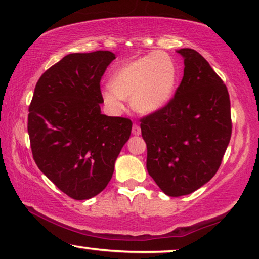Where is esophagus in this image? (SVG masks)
Returning a JSON list of instances; mask_svg holds the SVG:
<instances>
[{
	"label": "esophagus",
	"mask_w": 259,
	"mask_h": 259,
	"mask_svg": "<svg viewBox=\"0 0 259 259\" xmlns=\"http://www.w3.org/2000/svg\"><path fill=\"white\" fill-rule=\"evenodd\" d=\"M132 133L134 134V136H140V134H141L140 126L137 125V123H134L133 127H132Z\"/></svg>",
	"instance_id": "esophagus-1"
}]
</instances>
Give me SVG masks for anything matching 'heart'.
<instances>
[{"mask_svg": "<svg viewBox=\"0 0 259 259\" xmlns=\"http://www.w3.org/2000/svg\"><path fill=\"white\" fill-rule=\"evenodd\" d=\"M178 72L171 56L153 52L126 63L102 92L105 104L113 111L123 108V99L141 114H152L167 105L175 93Z\"/></svg>", "mask_w": 259, "mask_h": 259, "instance_id": "obj_1", "label": "heart"}]
</instances>
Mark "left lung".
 <instances>
[{
	"mask_svg": "<svg viewBox=\"0 0 259 259\" xmlns=\"http://www.w3.org/2000/svg\"><path fill=\"white\" fill-rule=\"evenodd\" d=\"M177 53L185 68L175 97L140 123L147 171L169 197L192 193L215 175L232 131L229 92L221 77L194 49Z\"/></svg>",
	"mask_w": 259,
	"mask_h": 259,
	"instance_id": "left-lung-1",
	"label": "left lung"
}]
</instances>
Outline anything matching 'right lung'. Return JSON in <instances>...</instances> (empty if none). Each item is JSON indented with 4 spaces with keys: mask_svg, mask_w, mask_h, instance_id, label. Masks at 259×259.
Listing matches in <instances>:
<instances>
[{
    "mask_svg": "<svg viewBox=\"0 0 259 259\" xmlns=\"http://www.w3.org/2000/svg\"><path fill=\"white\" fill-rule=\"evenodd\" d=\"M115 59L108 51L73 53L46 70L28 114L33 158L40 171L76 200L107 186L132 121L101 113L100 80Z\"/></svg>",
    "mask_w": 259,
    "mask_h": 259,
    "instance_id": "right-lung-1",
    "label": "right lung"
}]
</instances>
